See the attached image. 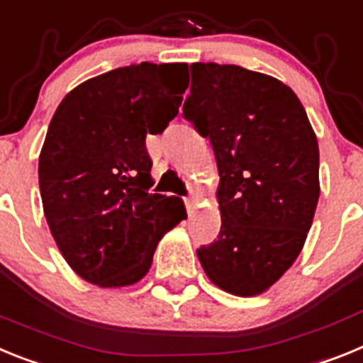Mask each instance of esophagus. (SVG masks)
Instances as JSON below:
<instances>
[{
    "instance_id": "esophagus-1",
    "label": "esophagus",
    "mask_w": 363,
    "mask_h": 363,
    "mask_svg": "<svg viewBox=\"0 0 363 363\" xmlns=\"http://www.w3.org/2000/svg\"><path fill=\"white\" fill-rule=\"evenodd\" d=\"M184 204H186V212L191 213L194 212V208H195V203L191 199H184Z\"/></svg>"
}]
</instances>
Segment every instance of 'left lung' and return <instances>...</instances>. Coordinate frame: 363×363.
I'll return each instance as SVG.
<instances>
[{
	"instance_id": "obj_1",
	"label": "left lung",
	"mask_w": 363,
	"mask_h": 363,
	"mask_svg": "<svg viewBox=\"0 0 363 363\" xmlns=\"http://www.w3.org/2000/svg\"><path fill=\"white\" fill-rule=\"evenodd\" d=\"M182 116L210 138L220 230L197 248L223 291L256 296L291 269L320 197V151L294 91L239 65L191 64Z\"/></svg>"
}]
</instances>
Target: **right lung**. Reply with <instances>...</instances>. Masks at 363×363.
Wrapping results in <instances>:
<instances>
[{"label": "right lung", "mask_w": 363, "mask_h": 363, "mask_svg": "<svg viewBox=\"0 0 363 363\" xmlns=\"http://www.w3.org/2000/svg\"><path fill=\"white\" fill-rule=\"evenodd\" d=\"M186 64L113 69L62 100L43 143L38 179L62 256L86 281L143 279L166 232L186 219L179 197L150 194L146 135L162 133L188 87Z\"/></svg>", "instance_id": "add662e5"}]
</instances>
